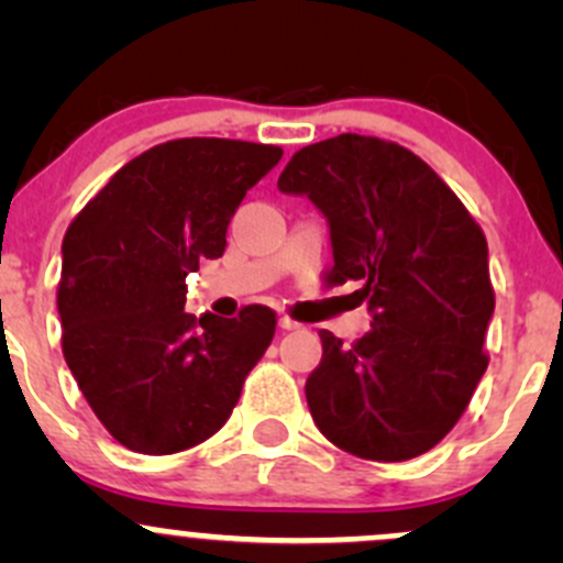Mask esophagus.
I'll return each mask as SVG.
<instances>
[{"label": "esophagus", "instance_id": "esophagus-1", "mask_svg": "<svg viewBox=\"0 0 563 563\" xmlns=\"http://www.w3.org/2000/svg\"><path fill=\"white\" fill-rule=\"evenodd\" d=\"M277 323H280V329H288V332H294V329H302V323L294 321L291 316H280V321Z\"/></svg>", "mask_w": 563, "mask_h": 563}]
</instances>
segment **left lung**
<instances>
[{
	"label": "left lung",
	"mask_w": 563,
	"mask_h": 563,
	"mask_svg": "<svg viewBox=\"0 0 563 563\" xmlns=\"http://www.w3.org/2000/svg\"><path fill=\"white\" fill-rule=\"evenodd\" d=\"M277 187L321 209L334 253L327 280L362 283L373 313L349 349L318 332L323 356L305 384L318 430L365 460L424 455L487 371L496 294L479 223L422 157L376 135L302 146Z\"/></svg>",
	"instance_id": "1"
}]
</instances>
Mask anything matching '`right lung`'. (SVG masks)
Listing matches in <instances>:
<instances>
[{
	"instance_id": "add662e5",
	"label": "right lung",
	"mask_w": 563,
	"mask_h": 563,
	"mask_svg": "<svg viewBox=\"0 0 563 563\" xmlns=\"http://www.w3.org/2000/svg\"><path fill=\"white\" fill-rule=\"evenodd\" d=\"M280 146L176 139L124 163L67 225L56 308L62 354L95 417L141 455L218 433L275 338L277 316L185 313V277L220 258L245 192Z\"/></svg>"
}]
</instances>
